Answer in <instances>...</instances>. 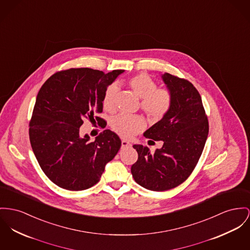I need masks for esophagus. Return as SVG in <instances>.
I'll return each instance as SVG.
<instances>
[{"mask_svg":"<svg viewBox=\"0 0 250 250\" xmlns=\"http://www.w3.org/2000/svg\"><path fill=\"white\" fill-rule=\"evenodd\" d=\"M131 146H132V144L130 142H128L127 140H122L121 141V149H126V148H129Z\"/></svg>","mask_w":250,"mask_h":250,"instance_id":"esophagus-1","label":"esophagus"}]
</instances>
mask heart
I'll return each instance as SVG.
<instances>
[{"label":"heart","mask_w":250,"mask_h":250,"mask_svg":"<svg viewBox=\"0 0 250 250\" xmlns=\"http://www.w3.org/2000/svg\"><path fill=\"white\" fill-rule=\"evenodd\" d=\"M129 85L134 95L141 100V109L148 117L159 120L166 116L172 103V98L167 89H157V84L145 74L133 77L129 81ZM118 87L117 84L110 85L102 100L103 108L108 112L115 111L117 107ZM112 129L124 137L131 138L135 133L140 132L144 126V120L138 116L119 114L111 122Z\"/></svg>","instance_id":"b5f03b06"}]
</instances>
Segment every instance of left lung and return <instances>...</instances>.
Returning <instances> with one entry per match:
<instances>
[{
    "instance_id": "obj_1",
    "label": "left lung",
    "mask_w": 250,
    "mask_h": 250,
    "mask_svg": "<svg viewBox=\"0 0 250 250\" xmlns=\"http://www.w3.org/2000/svg\"><path fill=\"white\" fill-rule=\"evenodd\" d=\"M162 80L171 94V107L144 136L162 140L163 146L150 153L146 146L133 145L138 159L131 167L134 181L153 191L173 188L187 180L198 163L208 134V117L196 88L168 73L162 75Z\"/></svg>"
}]
</instances>
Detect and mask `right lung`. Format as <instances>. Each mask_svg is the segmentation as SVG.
<instances>
[{
	"instance_id": "obj_1",
	"label": "right lung",
	"mask_w": 250,
	"mask_h": 250,
	"mask_svg": "<svg viewBox=\"0 0 250 250\" xmlns=\"http://www.w3.org/2000/svg\"><path fill=\"white\" fill-rule=\"evenodd\" d=\"M124 70L108 74L71 68L51 76L40 89L29 123L34 154L51 181L68 190H83L100 181L105 166L118 152L121 140L104 130L90 142L81 135L85 120L106 126L101 113L104 93Z\"/></svg>"
}]
</instances>
